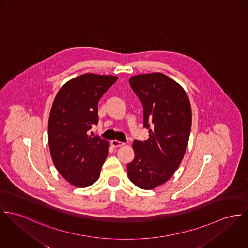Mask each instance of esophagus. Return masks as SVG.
Wrapping results in <instances>:
<instances>
[{"instance_id": "obj_1", "label": "esophagus", "mask_w": 248, "mask_h": 248, "mask_svg": "<svg viewBox=\"0 0 248 248\" xmlns=\"http://www.w3.org/2000/svg\"><path fill=\"white\" fill-rule=\"evenodd\" d=\"M111 145H112L113 147H120V146L124 145V142L120 141V140H111Z\"/></svg>"}]
</instances>
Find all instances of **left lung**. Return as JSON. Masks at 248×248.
I'll return each mask as SVG.
<instances>
[{"instance_id":"obj_1","label":"left lung","mask_w":248,"mask_h":248,"mask_svg":"<svg viewBox=\"0 0 248 248\" xmlns=\"http://www.w3.org/2000/svg\"><path fill=\"white\" fill-rule=\"evenodd\" d=\"M142 103L143 126L149 137L134 140V160L127 165L129 180L138 187L154 189L166 183L181 165L190 135L192 113L186 90L163 73L130 77Z\"/></svg>"}]
</instances>
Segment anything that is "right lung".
I'll use <instances>...</instances> for the list:
<instances>
[{
    "instance_id": "1",
    "label": "right lung",
    "mask_w": 248,
    "mask_h": 248,
    "mask_svg": "<svg viewBox=\"0 0 248 248\" xmlns=\"http://www.w3.org/2000/svg\"><path fill=\"white\" fill-rule=\"evenodd\" d=\"M117 76L85 73L64 83L48 119L49 151L58 172L70 185L87 187L100 177L109 141L89 135L98 124V103Z\"/></svg>"
}]
</instances>
